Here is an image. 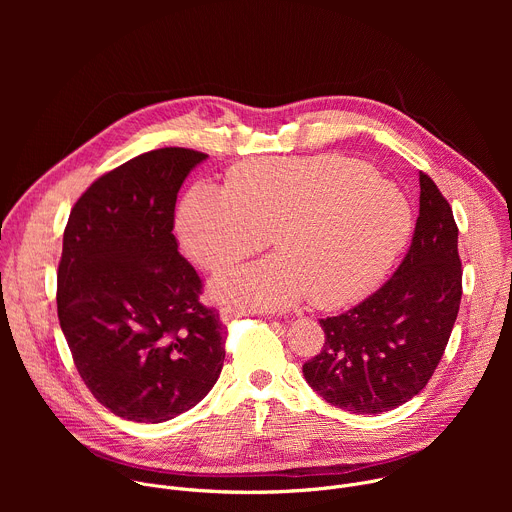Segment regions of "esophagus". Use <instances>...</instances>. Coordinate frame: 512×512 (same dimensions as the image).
<instances>
[{"label": "esophagus", "mask_w": 512, "mask_h": 512, "mask_svg": "<svg viewBox=\"0 0 512 512\" xmlns=\"http://www.w3.org/2000/svg\"><path fill=\"white\" fill-rule=\"evenodd\" d=\"M241 316H247V310L237 308V306H225V308H221V320H223L225 324L231 322V320H235V318H241Z\"/></svg>", "instance_id": "esophagus-1"}]
</instances>
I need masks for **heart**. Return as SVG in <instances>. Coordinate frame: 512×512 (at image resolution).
Wrapping results in <instances>:
<instances>
[{
  "instance_id": "heart-1",
  "label": "heart",
  "mask_w": 512,
  "mask_h": 512,
  "mask_svg": "<svg viewBox=\"0 0 512 512\" xmlns=\"http://www.w3.org/2000/svg\"><path fill=\"white\" fill-rule=\"evenodd\" d=\"M227 184H196L182 198L176 233L186 257L221 271L271 237L277 255L218 275L212 294L225 302L344 306L391 269L411 233L405 196L354 160H261L239 166Z\"/></svg>"
}]
</instances>
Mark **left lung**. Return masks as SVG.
Returning <instances> with one entry per match:
<instances>
[{
	"label": "left lung",
	"instance_id": "left-lung-1",
	"mask_svg": "<svg viewBox=\"0 0 512 512\" xmlns=\"http://www.w3.org/2000/svg\"><path fill=\"white\" fill-rule=\"evenodd\" d=\"M419 188L417 225L399 269L362 304L320 320L324 348L302 371L334 407L391 411L427 385L444 356L462 300L458 227L423 172Z\"/></svg>",
	"mask_w": 512,
	"mask_h": 512
}]
</instances>
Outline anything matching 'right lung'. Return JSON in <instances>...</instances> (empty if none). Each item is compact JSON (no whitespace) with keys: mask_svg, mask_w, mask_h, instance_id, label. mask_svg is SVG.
<instances>
[{"mask_svg":"<svg viewBox=\"0 0 512 512\" xmlns=\"http://www.w3.org/2000/svg\"><path fill=\"white\" fill-rule=\"evenodd\" d=\"M208 156L162 148L101 176L70 210L58 320L77 371L111 413L162 423L192 409L225 362L223 324L178 253L174 208Z\"/></svg>","mask_w":512,"mask_h":512,"instance_id":"1","label":"right lung"}]
</instances>
